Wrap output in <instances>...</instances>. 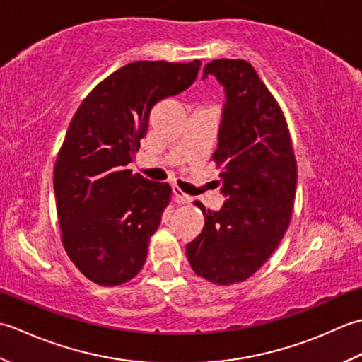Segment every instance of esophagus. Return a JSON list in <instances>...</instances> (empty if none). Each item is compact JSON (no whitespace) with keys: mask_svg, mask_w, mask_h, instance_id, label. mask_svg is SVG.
Instances as JSON below:
<instances>
[{"mask_svg":"<svg viewBox=\"0 0 362 362\" xmlns=\"http://www.w3.org/2000/svg\"><path fill=\"white\" fill-rule=\"evenodd\" d=\"M173 197L178 203H189L192 200V198L187 194H184L178 186H173Z\"/></svg>","mask_w":362,"mask_h":362,"instance_id":"1","label":"esophagus"}]
</instances>
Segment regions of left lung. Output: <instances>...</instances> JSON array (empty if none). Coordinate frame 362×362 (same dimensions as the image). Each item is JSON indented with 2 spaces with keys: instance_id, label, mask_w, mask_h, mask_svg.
I'll return each mask as SVG.
<instances>
[{
  "instance_id": "8db88e82",
  "label": "left lung",
  "mask_w": 362,
  "mask_h": 362,
  "mask_svg": "<svg viewBox=\"0 0 362 362\" xmlns=\"http://www.w3.org/2000/svg\"><path fill=\"white\" fill-rule=\"evenodd\" d=\"M203 71L226 92L212 160L228 200L220 211L195 202L204 226L186 256L198 276L228 286L252 276L281 242L292 217L297 160L283 110L252 64L216 59Z\"/></svg>"
}]
</instances>
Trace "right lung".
<instances>
[{"mask_svg": "<svg viewBox=\"0 0 362 362\" xmlns=\"http://www.w3.org/2000/svg\"><path fill=\"white\" fill-rule=\"evenodd\" d=\"M200 61H136L81 103L54 165L62 245L86 278L120 286L142 270L172 187L127 165L148 131L153 106L194 83Z\"/></svg>", "mask_w": 362, "mask_h": 362, "instance_id": "1", "label": "right lung"}]
</instances>
